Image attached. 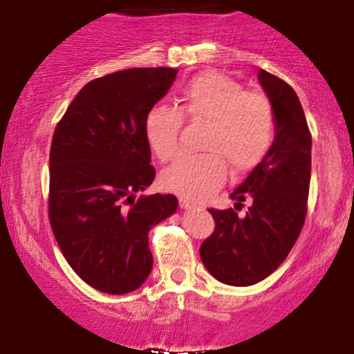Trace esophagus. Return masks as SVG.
<instances>
[{"instance_id":"1","label":"esophagus","mask_w":354,"mask_h":354,"mask_svg":"<svg viewBox=\"0 0 354 354\" xmlns=\"http://www.w3.org/2000/svg\"><path fill=\"white\" fill-rule=\"evenodd\" d=\"M180 206L183 209H194L196 208V205H193L189 200H186V198H180Z\"/></svg>"}]
</instances>
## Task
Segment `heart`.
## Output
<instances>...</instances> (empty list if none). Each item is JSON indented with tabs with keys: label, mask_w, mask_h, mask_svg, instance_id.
Wrapping results in <instances>:
<instances>
[{
	"label": "heart",
	"mask_w": 354,
	"mask_h": 354,
	"mask_svg": "<svg viewBox=\"0 0 354 354\" xmlns=\"http://www.w3.org/2000/svg\"><path fill=\"white\" fill-rule=\"evenodd\" d=\"M183 120L208 121L201 148L206 153L181 154L161 174L165 189L191 201L213 194L228 174L248 173L261 163L276 138L274 108L263 93L246 91L221 73L194 76L181 89L180 106L156 104L145 120V136L160 161L178 153Z\"/></svg>",
	"instance_id": "heart-1"
}]
</instances>
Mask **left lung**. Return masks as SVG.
<instances>
[{"label": "left lung", "mask_w": 354, "mask_h": 354, "mask_svg": "<svg viewBox=\"0 0 354 354\" xmlns=\"http://www.w3.org/2000/svg\"><path fill=\"white\" fill-rule=\"evenodd\" d=\"M258 80L274 108L276 138L245 183L231 193L236 208H209L214 231L203 241V265L218 281L250 286L270 276L290 254L308 213L311 180V133L295 89L259 70ZM254 201L245 218L236 211Z\"/></svg>", "instance_id": "1"}]
</instances>
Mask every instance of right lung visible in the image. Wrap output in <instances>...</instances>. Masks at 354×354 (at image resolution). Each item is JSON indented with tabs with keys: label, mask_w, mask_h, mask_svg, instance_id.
I'll return each instance as SVG.
<instances>
[{
	"label": "right lung",
	"mask_w": 354,
	"mask_h": 354,
	"mask_svg": "<svg viewBox=\"0 0 354 354\" xmlns=\"http://www.w3.org/2000/svg\"><path fill=\"white\" fill-rule=\"evenodd\" d=\"M176 73L129 68L89 81L53 133V234L73 271L103 293H131L146 281L153 268L149 230L178 208L173 194L135 198L156 176L146 115Z\"/></svg>",
	"instance_id": "right-lung-1"
}]
</instances>
